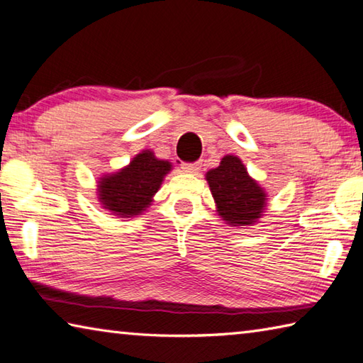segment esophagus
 I'll list each match as a JSON object with an SVG mask.
<instances>
[{"label": "esophagus", "mask_w": 363, "mask_h": 363, "mask_svg": "<svg viewBox=\"0 0 363 363\" xmlns=\"http://www.w3.org/2000/svg\"><path fill=\"white\" fill-rule=\"evenodd\" d=\"M181 168L186 171V173H196L201 168L200 162H192V163H182Z\"/></svg>", "instance_id": "34e87169"}]
</instances>
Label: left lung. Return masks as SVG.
<instances>
[{"label": "left lung", "mask_w": 363, "mask_h": 363, "mask_svg": "<svg viewBox=\"0 0 363 363\" xmlns=\"http://www.w3.org/2000/svg\"><path fill=\"white\" fill-rule=\"evenodd\" d=\"M217 211L230 225L245 227L254 223L265 208V192L250 179L238 157L225 155L220 164L206 173Z\"/></svg>", "instance_id": "1"}]
</instances>
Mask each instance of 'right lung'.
<instances>
[{"instance_id":"right-lung-1","label":"right lung","mask_w":363,"mask_h":363,"mask_svg":"<svg viewBox=\"0 0 363 363\" xmlns=\"http://www.w3.org/2000/svg\"><path fill=\"white\" fill-rule=\"evenodd\" d=\"M169 169V162L155 159L150 150L138 154L127 168L100 181L98 192L103 208L121 217L143 213Z\"/></svg>"}]
</instances>
